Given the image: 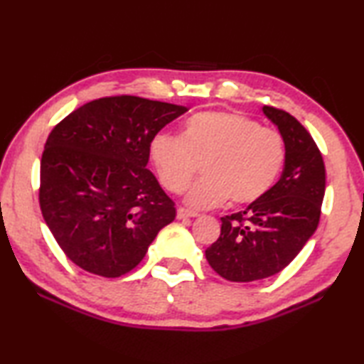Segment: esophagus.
I'll list each match as a JSON object with an SVG mask.
<instances>
[{
  "instance_id": "34e87169",
  "label": "esophagus",
  "mask_w": 364,
  "mask_h": 364,
  "mask_svg": "<svg viewBox=\"0 0 364 364\" xmlns=\"http://www.w3.org/2000/svg\"><path fill=\"white\" fill-rule=\"evenodd\" d=\"M176 217L180 218V220H183V218H196V217H199V213L191 212V210H186V208L180 207V208H178V210H176Z\"/></svg>"
}]
</instances>
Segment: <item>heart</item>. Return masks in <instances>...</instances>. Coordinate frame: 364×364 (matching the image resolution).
<instances>
[{"label": "heart", "mask_w": 364, "mask_h": 364, "mask_svg": "<svg viewBox=\"0 0 364 364\" xmlns=\"http://www.w3.org/2000/svg\"><path fill=\"white\" fill-rule=\"evenodd\" d=\"M149 156L162 186L175 194L188 189L200 164L204 176L189 191L191 207L210 208L228 199L249 205L274 184L286 144L278 130L247 115L208 110L189 117L180 136L157 133Z\"/></svg>", "instance_id": "obj_1"}]
</instances>
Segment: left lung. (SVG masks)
Returning a JSON list of instances; mask_svg holds the SVG:
<instances>
[{
  "label": "left lung",
  "instance_id": "obj_1",
  "mask_svg": "<svg viewBox=\"0 0 364 364\" xmlns=\"http://www.w3.org/2000/svg\"><path fill=\"white\" fill-rule=\"evenodd\" d=\"M263 114L284 138V170L263 197L221 218L220 237L205 250L208 264L232 282L284 269L316 231L321 215L326 170L316 143L286 110L264 106Z\"/></svg>",
  "mask_w": 364,
  "mask_h": 364
}]
</instances>
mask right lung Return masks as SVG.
I'll return each instance as SVG.
<instances>
[{
	"label": "right lung",
	"mask_w": 364,
	"mask_h": 364,
	"mask_svg": "<svg viewBox=\"0 0 364 364\" xmlns=\"http://www.w3.org/2000/svg\"><path fill=\"white\" fill-rule=\"evenodd\" d=\"M184 106L110 96L59 122L40 165V208L70 260L88 273L119 278L138 267L175 202L146 168L149 143Z\"/></svg>",
	"instance_id": "right-lung-1"
}]
</instances>
